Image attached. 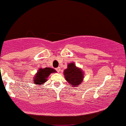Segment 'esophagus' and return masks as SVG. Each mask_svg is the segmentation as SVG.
I'll return each instance as SVG.
<instances>
[{"instance_id":"obj_1","label":"esophagus","mask_w":126,"mask_h":126,"mask_svg":"<svg viewBox=\"0 0 126 126\" xmlns=\"http://www.w3.org/2000/svg\"><path fill=\"white\" fill-rule=\"evenodd\" d=\"M56 70H57V71L58 72H60V71H61L60 67H57V68L56 69Z\"/></svg>"}]
</instances>
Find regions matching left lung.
<instances>
[{"instance_id":"8db88e82","label":"left lung","mask_w":126,"mask_h":126,"mask_svg":"<svg viewBox=\"0 0 126 126\" xmlns=\"http://www.w3.org/2000/svg\"><path fill=\"white\" fill-rule=\"evenodd\" d=\"M63 74L66 80L73 87L80 85L84 80V73L83 70L72 62L67 64V67L64 70Z\"/></svg>"}]
</instances>
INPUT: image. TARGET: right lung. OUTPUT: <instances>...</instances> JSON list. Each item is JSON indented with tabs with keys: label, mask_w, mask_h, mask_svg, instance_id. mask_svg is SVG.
Here are the masks:
<instances>
[{
	"label": "right lung",
	"mask_w": 126,
	"mask_h": 126,
	"mask_svg": "<svg viewBox=\"0 0 126 126\" xmlns=\"http://www.w3.org/2000/svg\"><path fill=\"white\" fill-rule=\"evenodd\" d=\"M57 71L51 67H45V68H39L37 73L35 74L33 81L34 83L37 85H43V83L47 81V78L50 74L55 73Z\"/></svg>",
	"instance_id": "right-lung-1"
}]
</instances>
